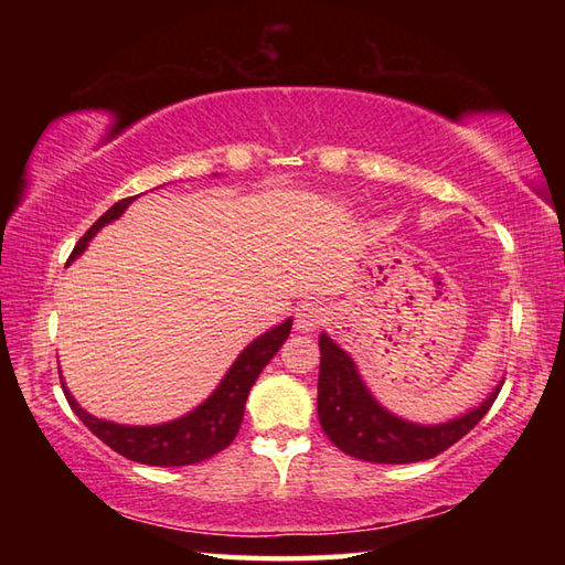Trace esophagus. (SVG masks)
<instances>
[{"mask_svg":"<svg viewBox=\"0 0 565 565\" xmlns=\"http://www.w3.org/2000/svg\"><path fill=\"white\" fill-rule=\"evenodd\" d=\"M328 308L318 301H306L298 306L296 313V330L301 332H316L322 322H328Z\"/></svg>","mask_w":565,"mask_h":565,"instance_id":"esophagus-1","label":"esophagus"}]
</instances>
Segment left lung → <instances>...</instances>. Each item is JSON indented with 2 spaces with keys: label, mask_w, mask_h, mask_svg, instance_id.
I'll use <instances>...</instances> for the list:
<instances>
[{
  "label": "left lung",
  "mask_w": 565,
  "mask_h": 565,
  "mask_svg": "<svg viewBox=\"0 0 565 565\" xmlns=\"http://www.w3.org/2000/svg\"><path fill=\"white\" fill-rule=\"evenodd\" d=\"M318 419L334 447L371 463H415L447 451L468 435L495 403L502 381L471 411L447 423L423 425L383 407L366 386L350 352L320 332Z\"/></svg>",
  "instance_id": "obj_1"
}]
</instances>
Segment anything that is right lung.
Masks as SVG:
<instances>
[{
    "mask_svg": "<svg viewBox=\"0 0 565 565\" xmlns=\"http://www.w3.org/2000/svg\"><path fill=\"white\" fill-rule=\"evenodd\" d=\"M136 199L138 196H130L114 203V206L89 227L87 235L77 243V247L72 249L70 262H75L82 252L87 249L89 239L97 235L104 225L121 218L126 209ZM291 326L294 318H286L279 326L269 328L267 332H262L259 338L252 340L245 350L237 354V359L231 364V369L225 371V376L221 379L218 386L211 391L209 398H203L194 411L184 413L182 417H174L170 423L118 425L111 423V419L94 417L75 401V395L70 393L63 376H60V383H63L70 407L75 411L82 423L87 425L106 447H111L114 451L126 456V459L148 466L199 463L203 459H209V456L223 451L227 444L235 439L239 425H243L249 388L255 386L262 369L271 362L274 354L281 350V344L289 340Z\"/></svg>",
    "mask_w": 565,
    "mask_h": 565,
    "instance_id": "obj_1",
    "label": "right lung"
}]
</instances>
